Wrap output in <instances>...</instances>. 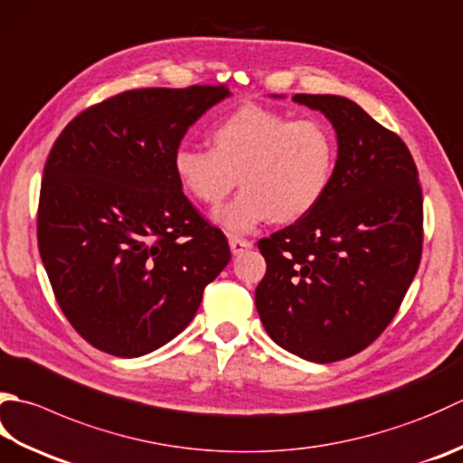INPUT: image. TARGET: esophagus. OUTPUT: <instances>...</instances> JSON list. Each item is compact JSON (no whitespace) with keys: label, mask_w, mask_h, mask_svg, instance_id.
<instances>
[{"label":"esophagus","mask_w":463,"mask_h":463,"mask_svg":"<svg viewBox=\"0 0 463 463\" xmlns=\"http://www.w3.org/2000/svg\"><path fill=\"white\" fill-rule=\"evenodd\" d=\"M231 244V252L232 255H242V252H247L252 249V242L247 239H239V237H231L229 241Z\"/></svg>","instance_id":"obj_1"}]
</instances>
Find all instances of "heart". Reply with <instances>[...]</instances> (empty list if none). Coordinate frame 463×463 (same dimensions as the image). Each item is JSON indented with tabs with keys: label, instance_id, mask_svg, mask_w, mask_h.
<instances>
[{
	"label": "heart",
	"instance_id": "obj_1",
	"mask_svg": "<svg viewBox=\"0 0 463 463\" xmlns=\"http://www.w3.org/2000/svg\"><path fill=\"white\" fill-rule=\"evenodd\" d=\"M335 158L325 122L247 104L214 126L213 148L180 144L172 166L186 194L206 206L221 204L241 176L244 188L214 219L229 232H249L270 219L293 222L309 214L327 193Z\"/></svg>",
	"mask_w": 463,
	"mask_h": 463
}]
</instances>
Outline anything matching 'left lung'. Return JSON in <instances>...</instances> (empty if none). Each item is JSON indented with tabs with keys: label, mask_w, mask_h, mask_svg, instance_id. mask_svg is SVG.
Instances as JSON below:
<instances>
[{
	"label": "left lung",
	"mask_w": 463,
	"mask_h": 463,
	"mask_svg": "<svg viewBox=\"0 0 463 463\" xmlns=\"http://www.w3.org/2000/svg\"><path fill=\"white\" fill-rule=\"evenodd\" d=\"M337 132L327 193L259 241L257 311L277 345L315 364L357 355L395 317L418 273L423 196L405 142L343 96L295 94Z\"/></svg>",
	"instance_id": "1"
}]
</instances>
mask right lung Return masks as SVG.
<instances>
[{
    "instance_id": "right-lung-1",
    "label": "right lung",
    "mask_w": 463,
    "mask_h": 463,
    "mask_svg": "<svg viewBox=\"0 0 463 463\" xmlns=\"http://www.w3.org/2000/svg\"><path fill=\"white\" fill-rule=\"evenodd\" d=\"M229 88H140L78 114L45 160L38 247L61 313L90 345L140 357L193 321L231 260L172 156Z\"/></svg>"
}]
</instances>
